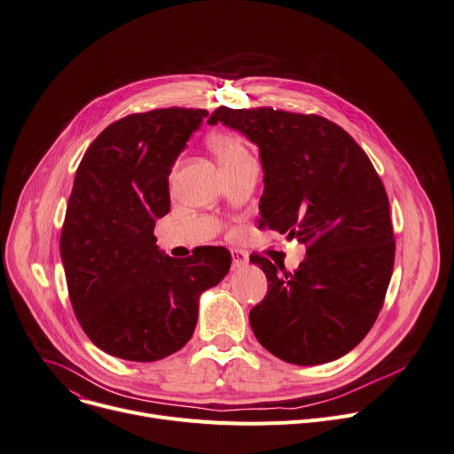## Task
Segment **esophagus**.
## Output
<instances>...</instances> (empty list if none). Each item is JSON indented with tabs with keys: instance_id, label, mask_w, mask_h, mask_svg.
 <instances>
[{
	"instance_id": "esophagus-1",
	"label": "esophagus",
	"mask_w": 454,
	"mask_h": 454,
	"mask_svg": "<svg viewBox=\"0 0 454 454\" xmlns=\"http://www.w3.org/2000/svg\"><path fill=\"white\" fill-rule=\"evenodd\" d=\"M231 264L233 268H242L248 264V254L242 250H231Z\"/></svg>"
}]
</instances>
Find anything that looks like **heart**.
Listing matches in <instances>:
<instances>
[{
  "label": "heart",
  "instance_id": "heart-1",
  "mask_svg": "<svg viewBox=\"0 0 454 454\" xmlns=\"http://www.w3.org/2000/svg\"><path fill=\"white\" fill-rule=\"evenodd\" d=\"M208 146L217 157L221 168L231 167V164H237L242 159L250 157V152L246 148L244 141L231 132H214L208 137Z\"/></svg>",
  "mask_w": 454,
  "mask_h": 454
}]
</instances>
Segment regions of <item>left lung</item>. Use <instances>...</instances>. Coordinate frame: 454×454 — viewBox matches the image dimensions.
I'll return each instance as SVG.
<instances>
[{
  "label": "left lung",
  "mask_w": 454,
  "mask_h": 454,
  "mask_svg": "<svg viewBox=\"0 0 454 454\" xmlns=\"http://www.w3.org/2000/svg\"><path fill=\"white\" fill-rule=\"evenodd\" d=\"M219 121L261 150V230L297 237L308 254L295 273L250 257L268 278L266 297L250 311L257 340L297 365L340 358L373 327L393 273L382 179L356 141L322 115L219 106L208 122Z\"/></svg>",
  "instance_id": "1"
}]
</instances>
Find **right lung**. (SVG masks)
Segmentation results:
<instances>
[{
	"mask_svg": "<svg viewBox=\"0 0 454 454\" xmlns=\"http://www.w3.org/2000/svg\"><path fill=\"white\" fill-rule=\"evenodd\" d=\"M206 115L179 106L130 114L77 167L59 252L77 322L112 356L153 362L179 351L193 335L199 295L230 270L223 246L174 259L153 235L170 212V170Z\"/></svg>",
	"mask_w": 454,
	"mask_h": 454,
	"instance_id": "1",
	"label": "right lung"
}]
</instances>
